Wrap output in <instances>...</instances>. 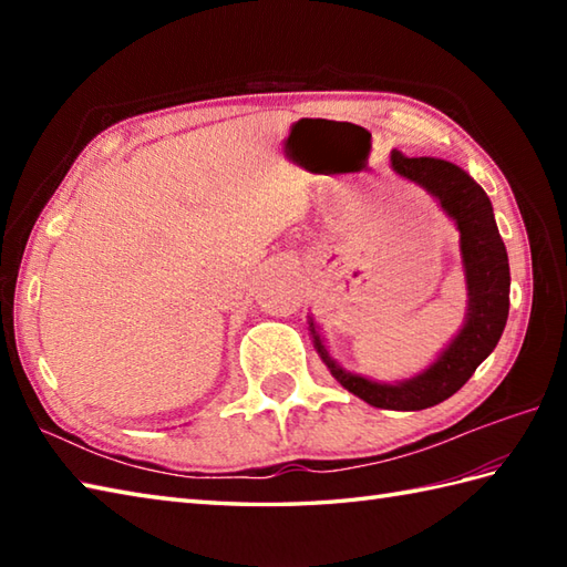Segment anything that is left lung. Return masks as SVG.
<instances>
[{
	"label": "left lung",
	"instance_id": "1",
	"mask_svg": "<svg viewBox=\"0 0 567 567\" xmlns=\"http://www.w3.org/2000/svg\"><path fill=\"white\" fill-rule=\"evenodd\" d=\"M392 167L429 189L457 224L470 297L465 327L426 372L400 384H380L341 370L321 346L315 321L309 329L321 360L348 392L380 409L419 412L453 396L495 351L509 317V260L489 197L465 171L439 158H409L402 151H392Z\"/></svg>",
	"mask_w": 567,
	"mask_h": 567
}]
</instances>
